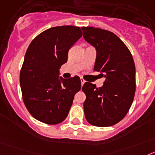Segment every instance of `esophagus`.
<instances>
[{"label":"esophagus","mask_w":155,"mask_h":155,"mask_svg":"<svg viewBox=\"0 0 155 155\" xmlns=\"http://www.w3.org/2000/svg\"><path fill=\"white\" fill-rule=\"evenodd\" d=\"M80 80H81V85H82V87H83V85L84 84V83H85L86 81L83 79V78H81V79H80Z\"/></svg>","instance_id":"esophagus-1"}]
</instances>
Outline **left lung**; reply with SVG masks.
Segmentation results:
<instances>
[{
  "label": "left lung",
  "instance_id": "left-lung-1",
  "mask_svg": "<svg viewBox=\"0 0 155 155\" xmlns=\"http://www.w3.org/2000/svg\"><path fill=\"white\" fill-rule=\"evenodd\" d=\"M83 38L97 51L94 71L105 78L104 85L86 82L83 108L87 122L99 127L116 124L130 110L136 91V68L130 50L115 33L82 27Z\"/></svg>",
  "mask_w": 155,
  "mask_h": 155
}]
</instances>
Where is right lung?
<instances>
[{"mask_svg":"<svg viewBox=\"0 0 155 155\" xmlns=\"http://www.w3.org/2000/svg\"><path fill=\"white\" fill-rule=\"evenodd\" d=\"M82 36L77 26H56L42 32L29 44L20 72V86L25 107L38 121L55 125L68 116L81 81L77 76L59 77V69Z\"/></svg>","mask_w":155,"mask_h":155,"instance_id":"obj_1","label":"right lung"}]
</instances>
